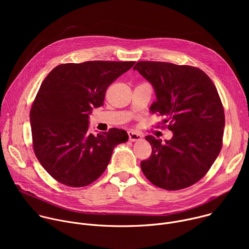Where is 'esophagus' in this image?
Listing matches in <instances>:
<instances>
[{
    "label": "esophagus",
    "mask_w": 249,
    "mask_h": 249,
    "mask_svg": "<svg viewBox=\"0 0 249 249\" xmlns=\"http://www.w3.org/2000/svg\"><path fill=\"white\" fill-rule=\"evenodd\" d=\"M128 136H129V141L131 142H137V141H141L142 140V135L137 133V132H134V131H129L128 132Z\"/></svg>",
    "instance_id": "1"
}]
</instances>
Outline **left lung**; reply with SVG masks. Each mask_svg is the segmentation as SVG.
<instances>
[{
    "instance_id": "left-lung-1",
    "label": "left lung",
    "mask_w": 249,
    "mask_h": 249,
    "mask_svg": "<svg viewBox=\"0 0 249 249\" xmlns=\"http://www.w3.org/2000/svg\"><path fill=\"white\" fill-rule=\"evenodd\" d=\"M137 70L154 88L151 112L163 116L173 132L170 140L147 136L152 146L141 168L156 186L179 190L199 181L219 156L225 112L218 90L202 70L165 62L140 61Z\"/></svg>"
}]
</instances>
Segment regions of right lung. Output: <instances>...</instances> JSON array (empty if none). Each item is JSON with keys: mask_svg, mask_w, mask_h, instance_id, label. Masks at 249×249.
Returning <instances> with one entry per match:
<instances>
[{"mask_svg": "<svg viewBox=\"0 0 249 249\" xmlns=\"http://www.w3.org/2000/svg\"><path fill=\"white\" fill-rule=\"evenodd\" d=\"M135 62L88 61L55 67L30 110L33 150L43 168L62 184L84 187L107 167L113 149L128 141L125 130L94 136L89 117L103 105L105 91Z\"/></svg>", "mask_w": 249, "mask_h": 249, "instance_id": "1", "label": "right lung"}]
</instances>
